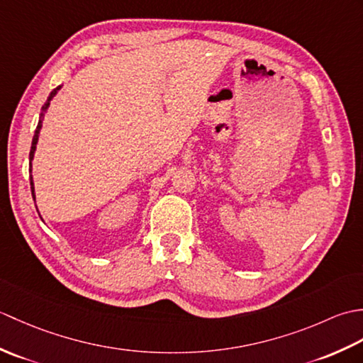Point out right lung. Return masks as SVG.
Segmentation results:
<instances>
[{
    "label": "right lung",
    "mask_w": 363,
    "mask_h": 363,
    "mask_svg": "<svg viewBox=\"0 0 363 363\" xmlns=\"http://www.w3.org/2000/svg\"><path fill=\"white\" fill-rule=\"evenodd\" d=\"M60 89V86L59 87H56L54 89L51 94H50V96H48V99H46V103L43 104V107H42V113H40V120H38V125H37V129H35V134H34V137H33V145H30V152H29V160H33V157H34V151H35V145H37V140H38V134H40V129H42V123H43V115H45V111L48 109V106H50V101L52 99V96L57 94V90ZM30 191H33V198L35 199V195H34V184H33V177H30Z\"/></svg>",
    "instance_id": "1"
}]
</instances>
